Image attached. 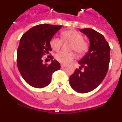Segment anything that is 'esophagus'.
<instances>
[{
  "mask_svg": "<svg viewBox=\"0 0 122 122\" xmlns=\"http://www.w3.org/2000/svg\"><path fill=\"white\" fill-rule=\"evenodd\" d=\"M65 66H66V65L61 64V68H64V67H65Z\"/></svg>",
  "mask_w": 122,
  "mask_h": 122,
  "instance_id": "obj_1",
  "label": "esophagus"
}]
</instances>
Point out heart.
Returning <instances> with one entry per match:
<instances>
[{"label":"heart","instance_id":"b5f03b06","mask_svg":"<svg viewBox=\"0 0 122 122\" xmlns=\"http://www.w3.org/2000/svg\"><path fill=\"white\" fill-rule=\"evenodd\" d=\"M62 38L65 41H70L72 43L71 50L75 51L79 54H84L89 49V43L84 40L83 35L75 30H65L62 33ZM57 36H53L50 40V46L55 51L60 50L63 41ZM74 52H60L56 55V59L60 63L68 64L75 58Z\"/></svg>","mask_w":122,"mask_h":122}]
</instances>
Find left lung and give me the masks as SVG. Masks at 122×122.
Segmentation results:
<instances>
[{"label":"left lung","instance_id":"left-lung-1","mask_svg":"<svg viewBox=\"0 0 122 122\" xmlns=\"http://www.w3.org/2000/svg\"><path fill=\"white\" fill-rule=\"evenodd\" d=\"M82 33L89 38V51L79 63L81 66L76 69L70 77V85L75 91L84 93L96 89L103 81L107 74L110 61V47L104 36L92 29H82ZM82 67L85 68L83 72Z\"/></svg>","mask_w":122,"mask_h":122}]
</instances>
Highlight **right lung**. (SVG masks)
<instances>
[{
	"mask_svg": "<svg viewBox=\"0 0 122 122\" xmlns=\"http://www.w3.org/2000/svg\"><path fill=\"white\" fill-rule=\"evenodd\" d=\"M62 25L45 24L29 29L20 39L17 51V65L25 81L35 88L49 85L52 74L60 68L57 60L51 55L48 56L50 64L43 62V57L49 54L52 49L50 40Z\"/></svg>",
	"mask_w": 122,
	"mask_h": 122,
	"instance_id": "add662e5",
	"label": "right lung"
}]
</instances>
